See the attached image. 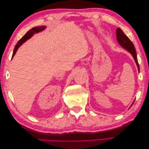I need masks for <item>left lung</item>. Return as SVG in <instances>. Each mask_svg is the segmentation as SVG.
I'll return each instance as SVG.
<instances>
[{
    "instance_id": "obj_1",
    "label": "left lung",
    "mask_w": 149,
    "mask_h": 149,
    "mask_svg": "<svg viewBox=\"0 0 149 149\" xmlns=\"http://www.w3.org/2000/svg\"><path fill=\"white\" fill-rule=\"evenodd\" d=\"M116 37H117V40H118V42L120 45L124 49H125L126 50H127L132 55L136 63V65L137 66L138 70L139 72L140 68H139V65L137 60L136 51L132 42L130 41V39L124 34L123 30H122L120 28H118L116 29ZM133 104H134V102H132V105L130 106V107L132 106Z\"/></svg>"
}]
</instances>
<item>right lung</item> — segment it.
<instances>
[{
    "label": "right lung",
    "mask_w": 149,
    "mask_h": 149,
    "mask_svg": "<svg viewBox=\"0 0 149 149\" xmlns=\"http://www.w3.org/2000/svg\"><path fill=\"white\" fill-rule=\"evenodd\" d=\"M45 29H46V26H38V27H34L33 29H30L29 31H27L26 33L17 43V45L15 47L14 50H13L12 58H13V57L14 56V55H15V53L17 51V49H19V48L22 45V44L25 43L26 40L30 38L35 33H37L38 32H40V31L44 30Z\"/></svg>",
    "instance_id": "obj_1"
}]
</instances>
